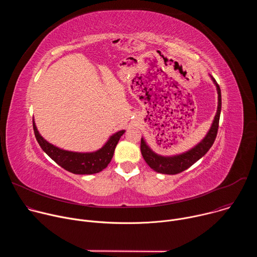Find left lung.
<instances>
[{
	"mask_svg": "<svg viewBox=\"0 0 257 257\" xmlns=\"http://www.w3.org/2000/svg\"><path fill=\"white\" fill-rule=\"evenodd\" d=\"M211 77V76H210ZM213 83L216 86L217 90V109H216V114L214 116L213 122L211 124L210 129L208 130L206 136L197 144L194 148L184 154L177 155L174 157H163L159 156L156 153H154L150 146L145 143L144 139L141 138V143H140V151L141 155L146 162L154 171L162 174H167V175H175L179 174L183 171L187 170L190 168L193 164H195L199 159H201L211 148V145L213 144L216 134H217V129H218V122H219V115H221V108H222V94H221V88H219L217 82L215 81L214 78H212Z\"/></svg>",
	"mask_w": 257,
	"mask_h": 257,
	"instance_id": "8db88e82",
	"label": "left lung"
}]
</instances>
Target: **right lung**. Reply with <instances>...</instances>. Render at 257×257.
<instances>
[{
	"mask_svg": "<svg viewBox=\"0 0 257 257\" xmlns=\"http://www.w3.org/2000/svg\"><path fill=\"white\" fill-rule=\"evenodd\" d=\"M33 130L36 140L42 150L59 166L68 172L78 175H91L101 172L112 161L116 146L125 133V130L118 131L113 134L102 148L93 153H74L61 150L57 146L49 143L36 129L33 121Z\"/></svg>",
	"mask_w": 257,
	"mask_h": 257,
	"instance_id": "right-lung-1",
	"label": "right lung"
}]
</instances>
